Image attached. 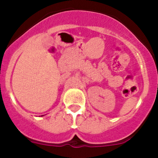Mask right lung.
Instances as JSON below:
<instances>
[{"instance_id":"1","label":"right lung","mask_w":158,"mask_h":158,"mask_svg":"<svg viewBox=\"0 0 158 158\" xmlns=\"http://www.w3.org/2000/svg\"><path fill=\"white\" fill-rule=\"evenodd\" d=\"M42 116H43V115H42Z\"/></svg>"}]
</instances>
